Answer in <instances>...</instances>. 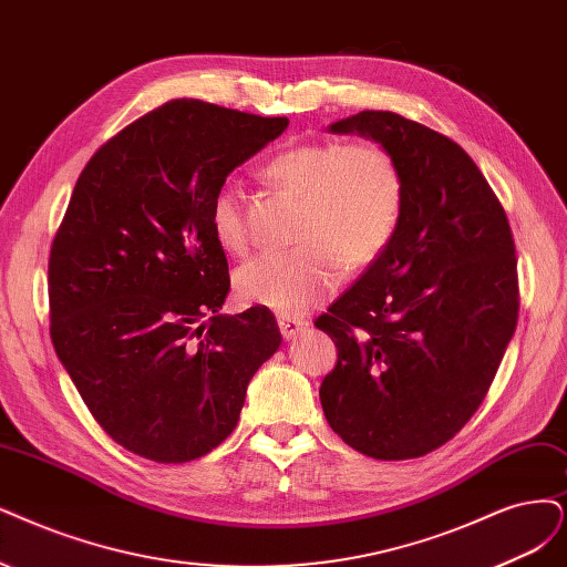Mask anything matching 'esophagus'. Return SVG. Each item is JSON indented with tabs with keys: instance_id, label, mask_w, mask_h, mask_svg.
Returning a JSON list of instances; mask_svg holds the SVG:
<instances>
[{
	"instance_id": "esophagus-1",
	"label": "esophagus",
	"mask_w": 567,
	"mask_h": 567,
	"mask_svg": "<svg viewBox=\"0 0 567 567\" xmlns=\"http://www.w3.org/2000/svg\"><path fill=\"white\" fill-rule=\"evenodd\" d=\"M278 324H280V333H282L285 341L297 339L299 333H303L308 329V322L301 320V318H295V316H280Z\"/></svg>"
}]
</instances>
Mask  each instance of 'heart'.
Returning <instances> with one entry per match:
<instances>
[{
  "label": "heart",
  "instance_id": "obj_1",
  "mask_svg": "<svg viewBox=\"0 0 567 567\" xmlns=\"http://www.w3.org/2000/svg\"><path fill=\"white\" fill-rule=\"evenodd\" d=\"M264 177L301 198L291 251H268L236 270L240 301L299 316L339 285L343 266L358 270L392 243L404 209V177L388 150L373 142H310L272 156ZM209 230L228 255L247 247L245 207L221 186L209 203Z\"/></svg>",
  "mask_w": 567,
  "mask_h": 567
}]
</instances>
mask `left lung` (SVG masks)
<instances>
[{
	"label": "left lung",
	"instance_id": "obj_1",
	"mask_svg": "<svg viewBox=\"0 0 567 567\" xmlns=\"http://www.w3.org/2000/svg\"><path fill=\"white\" fill-rule=\"evenodd\" d=\"M327 131L392 154L404 209L383 255L316 322L339 348L322 411L354 451L421 457L465 427L514 337L512 228L463 146L427 125L367 110Z\"/></svg>",
	"mask_w": 567,
	"mask_h": 567
}]
</instances>
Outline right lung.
<instances>
[{
    "label": "right lung",
    "mask_w": 567,
    "mask_h": 567,
    "mask_svg": "<svg viewBox=\"0 0 567 567\" xmlns=\"http://www.w3.org/2000/svg\"><path fill=\"white\" fill-rule=\"evenodd\" d=\"M289 121L173 100L83 167L49 259L51 339L116 444L188 463L234 432L282 343L272 312L221 316L230 289L209 203Z\"/></svg>",
    "instance_id": "1"
}]
</instances>
